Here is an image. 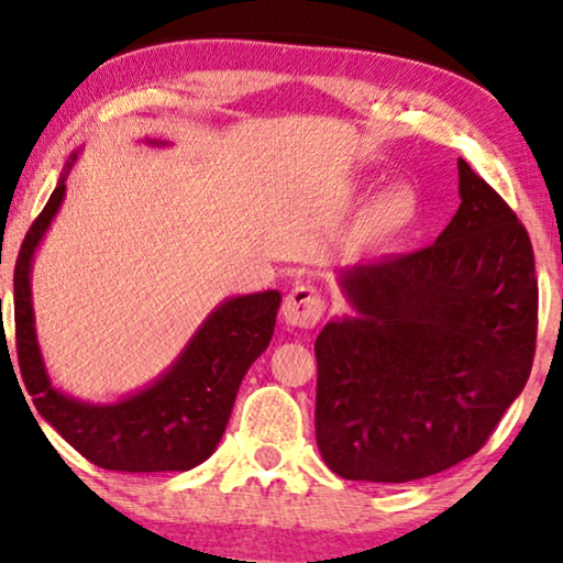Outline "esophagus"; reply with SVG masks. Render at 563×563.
<instances>
[{"label": "esophagus", "mask_w": 563, "mask_h": 563, "mask_svg": "<svg viewBox=\"0 0 563 563\" xmlns=\"http://www.w3.org/2000/svg\"><path fill=\"white\" fill-rule=\"evenodd\" d=\"M325 312V302H322L318 289L312 287H297L289 291L287 302L282 307V318L289 328H314Z\"/></svg>", "instance_id": "esophagus-1"}]
</instances>
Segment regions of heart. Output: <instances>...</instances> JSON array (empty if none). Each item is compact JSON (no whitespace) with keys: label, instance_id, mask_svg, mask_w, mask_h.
<instances>
[{"label":"heart","instance_id":"heart-1","mask_svg":"<svg viewBox=\"0 0 563 563\" xmlns=\"http://www.w3.org/2000/svg\"><path fill=\"white\" fill-rule=\"evenodd\" d=\"M415 220V197L402 187L387 189L372 207V228L376 235L391 238Z\"/></svg>","mask_w":563,"mask_h":563}]
</instances>
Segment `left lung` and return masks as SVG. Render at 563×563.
Segmentation results:
<instances>
[{"mask_svg":"<svg viewBox=\"0 0 563 563\" xmlns=\"http://www.w3.org/2000/svg\"><path fill=\"white\" fill-rule=\"evenodd\" d=\"M461 205L428 249L345 266L351 312L314 341V435L343 479L402 484L474 456L536 353L533 245L459 158Z\"/></svg>","mask_w":563,"mask_h":563,"instance_id":"obj_1","label":"left lung"}]
</instances>
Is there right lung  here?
<instances>
[{"label": "right lung", "mask_w": 563, "mask_h": 563, "mask_svg": "<svg viewBox=\"0 0 563 563\" xmlns=\"http://www.w3.org/2000/svg\"><path fill=\"white\" fill-rule=\"evenodd\" d=\"M79 153L81 148L66 161L14 266V333L22 379L41 418L91 464L130 474L189 472L218 449L245 372L272 343L282 295L266 289L222 299L168 368L133 395L114 402L66 395L53 384L37 343L30 274L35 253L64 205L66 176Z\"/></svg>", "instance_id": "obj_1"}]
</instances>
